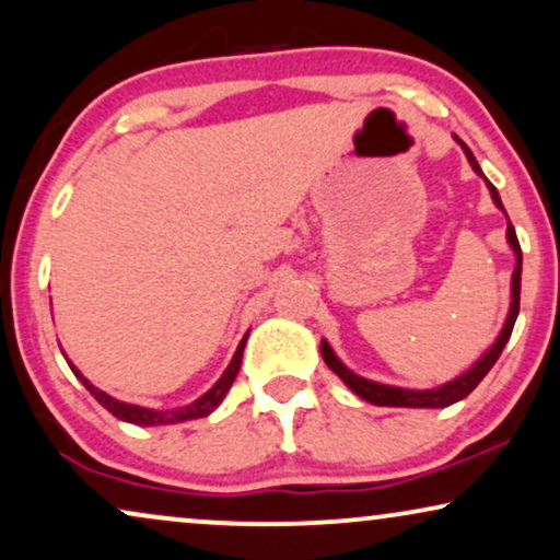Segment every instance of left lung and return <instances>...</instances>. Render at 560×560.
Here are the masks:
<instances>
[{
    "instance_id": "1",
    "label": "left lung",
    "mask_w": 560,
    "mask_h": 560,
    "mask_svg": "<svg viewBox=\"0 0 560 560\" xmlns=\"http://www.w3.org/2000/svg\"><path fill=\"white\" fill-rule=\"evenodd\" d=\"M456 142L464 148L466 158H469V163L474 167V173L485 178V173H481V167L477 163V158L471 155V150L466 148V144L458 140V137H456ZM487 188H489V194H492V201L497 203V209L504 211V206L500 201V194H497V188L489 180H487ZM508 242H510V247H512V252H515V259H517L515 272H512V303H510L508 320H504L500 336H497V341L492 343V347H489L487 354L481 357L469 372H464L462 377L451 380V382H446V385H441L435 389H405V387H393V385H380V382L364 380L351 370H347V366L341 364V359L334 354V349L328 347L326 341H320V357H324L328 370L339 374V377L343 380V385H347L354 395L362 397V400L372 402V405H385V408H448V405L464 400V397L469 395L471 389L487 377V372L492 370L497 359H500L504 343L510 341L512 326H515L517 313H520V275H523V252H520V242H517L515 226H512V224H508Z\"/></svg>"
}]
</instances>
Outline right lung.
<instances>
[{
    "mask_svg": "<svg viewBox=\"0 0 560 560\" xmlns=\"http://www.w3.org/2000/svg\"><path fill=\"white\" fill-rule=\"evenodd\" d=\"M244 343H247V336H244L240 347H236V354H234V359H232V364L226 366V372L221 374L219 382L209 389V393L198 397L196 402L186 405V408H175V410H150V408H140V405L121 402V400H117V397L106 395V393H102V389H98V387L91 385V382H89L86 377H83V374H81L79 370H75V366H73L71 362H68V366H71L75 377H79V380L83 382V387H86L89 393L94 395L96 400L102 402L104 408L112 412L114 418L127 420V423H135V425H171V423H183V420L206 418V416H209V412H213V410L219 408V402L224 400V397H226L229 387H232V382H234V377H236V372H240V366H242Z\"/></svg>",
    "mask_w": 560,
    "mask_h": 560,
    "instance_id": "add662e5",
    "label": "right lung"
}]
</instances>
